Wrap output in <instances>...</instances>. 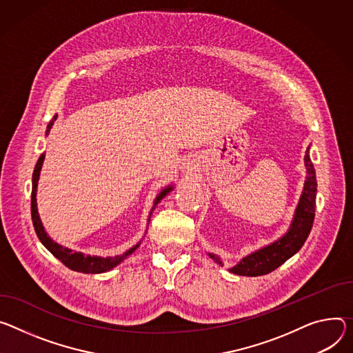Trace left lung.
Masks as SVG:
<instances>
[{
    "instance_id": "1",
    "label": "left lung",
    "mask_w": 353,
    "mask_h": 353,
    "mask_svg": "<svg viewBox=\"0 0 353 353\" xmlns=\"http://www.w3.org/2000/svg\"><path fill=\"white\" fill-rule=\"evenodd\" d=\"M308 152H310V148L305 150V156H304V162L307 168L305 183H304L303 193H301L299 205L296 208L290 228H288V231L273 243L256 252H252L250 254L242 258L238 265L230 269L231 273L239 274V276H250V277L268 274L274 269H277L280 265H283L287 259H290L292 256L296 254L304 245L312 228L314 215H315V196H316V177H315V170H314ZM208 254L211 259H214L218 265L222 266V262L216 254L214 253H208Z\"/></svg>"
}]
</instances>
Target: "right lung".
<instances>
[{
    "label": "right lung",
    "mask_w": 353,
    "mask_h": 353,
    "mask_svg": "<svg viewBox=\"0 0 353 353\" xmlns=\"http://www.w3.org/2000/svg\"><path fill=\"white\" fill-rule=\"evenodd\" d=\"M56 118H57V115H54L53 119L49 122L48 130H46V135H49L50 128H52L53 122L56 121ZM43 160H45V153H42L41 157L38 159L35 170H34V174H32L30 214H32V222H34V228H35V232H37L39 241L54 256V258H57L63 265L68 266L69 269H72L74 272H80V273H104V272H108V270L114 269L125 258H128V256L132 254L138 249L141 242L137 243L135 246H132L130 250H126L122 254L112 256V258H100V256H90V254H84L81 252H73L72 249L63 248L61 245L56 243L53 239L49 238V235L45 232V228L42 225V221H41L39 212H38V204H37V188H38V181H39V176H41V169H42V165H43ZM172 190H173V185H168L166 188H163L162 191H160V193L157 194V197L154 199L152 211L160 203V200H162L163 197H166ZM152 211H150V214H152ZM149 219H150V215H149Z\"/></svg>",
    "instance_id": "obj_1"
}]
</instances>
